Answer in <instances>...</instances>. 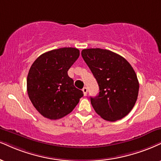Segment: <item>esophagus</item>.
Segmentation results:
<instances>
[{
    "label": "esophagus",
    "mask_w": 161,
    "mask_h": 161,
    "mask_svg": "<svg viewBox=\"0 0 161 161\" xmlns=\"http://www.w3.org/2000/svg\"><path fill=\"white\" fill-rule=\"evenodd\" d=\"M82 91H83V92H84V96H86V94H87V88L86 87H84V88H83V90H82Z\"/></svg>",
    "instance_id": "1"
}]
</instances>
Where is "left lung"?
<instances>
[{"instance_id":"1","label":"left lung","mask_w":161,"mask_h":161,"mask_svg":"<svg viewBox=\"0 0 161 161\" xmlns=\"http://www.w3.org/2000/svg\"><path fill=\"white\" fill-rule=\"evenodd\" d=\"M81 55L99 86V94L90 98L95 111L110 122L124 118L138 96L140 86L134 69L124 57L106 49H84Z\"/></svg>"}]
</instances>
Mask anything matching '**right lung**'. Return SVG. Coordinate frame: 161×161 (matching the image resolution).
<instances>
[{
  "instance_id": "obj_1",
  "label": "right lung",
  "mask_w": 161,
  "mask_h": 161,
  "mask_svg": "<svg viewBox=\"0 0 161 161\" xmlns=\"http://www.w3.org/2000/svg\"><path fill=\"white\" fill-rule=\"evenodd\" d=\"M79 56L77 48L62 47L42 53L31 65L27 78V94L45 118L56 120L65 116L84 96L68 75Z\"/></svg>"
}]
</instances>
